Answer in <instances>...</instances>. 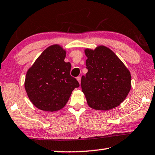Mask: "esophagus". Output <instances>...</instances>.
I'll return each mask as SVG.
<instances>
[{
	"instance_id": "obj_1",
	"label": "esophagus",
	"mask_w": 155,
	"mask_h": 155,
	"mask_svg": "<svg viewBox=\"0 0 155 155\" xmlns=\"http://www.w3.org/2000/svg\"><path fill=\"white\" fill-rule=\"evenodd\" d=\"M77 81H78V83H79V84H81V77H77Z\"/></svg>"
}]
</instances>
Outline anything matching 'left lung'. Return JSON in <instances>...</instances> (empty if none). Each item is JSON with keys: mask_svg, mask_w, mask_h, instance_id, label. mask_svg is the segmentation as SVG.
<instances>
[{"mask_svg": "<svg viewBox=\"0 0 155 155\" xmlns=\"http://www.w3.org/2000/svg\"><path fill=\"white\" fill-rule=\"evenodd\" d=\"M87 72L82 76L81 85L87 103L95 110H108L117 107L131 89V74L110 48L99 46L86 48Z\"/></svg>", "mask_w": 155, "mask_h": 155, "instance_id": "1", "label": "left lung"}]
</instances>
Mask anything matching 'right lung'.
<instances>
[{"mask_svg":"<svg viewBox=\"0 0 155 155\" xmlns=\"http://www.w3.org/2000/svg\"><path fill=\"white\" fill-rule=\"evenodd\" d=\"M66 51L60 45L50 46L41 53L26 73L25 89L39 109L56 111L68 102L71 92L79 86L70 75L71 64L64 61Z\"/></svg>","mask_w":155,"mask_h":155,"instance_id":"right-lung-1","label":"right lung"}]
</instances>
